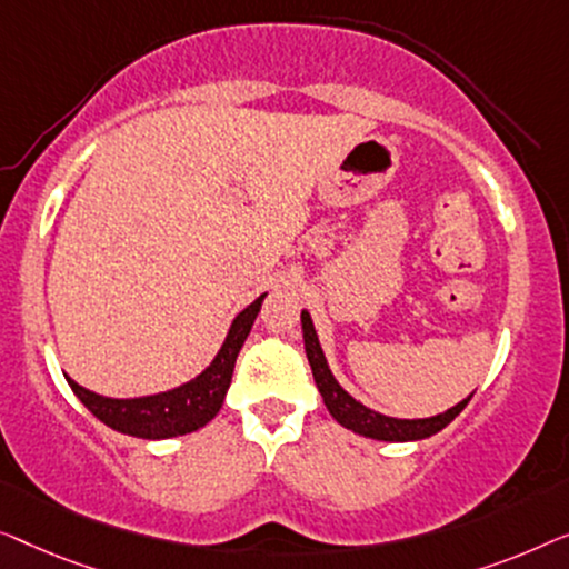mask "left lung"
Returning a JSON list of instances; mask_svg holds the SVG:
<instances>
[{
	"instance_id": "1",
	"label": "left lung",
	"mask_w": 569,
	"mask_h": 569,
	"mask_svg": "<svg viewBox=\"0 0 569 569\" xmlns=\"http://www.w3.org/2000/svg\"><path fill=\"white\" fill-rule=\"evenodd\" d=\"M301 330H303V348H307L311 373H315V383L319 395H322L327 412H330L342 428L353 430L358 436L373 438V441H391V443L422 441V438H430L436 436L438 430H443L448 422H451L456 415L469 405L471 395L463 397L459 405L448 407L446 412L433 415V418H412V420L389 418V415L376 412L363 402H358L353 395H348V391L340 387V381L335 379L332 368L325 358L322 342H319V335L315 330V322H311V315L307 309H301Z\"/></svg>"
}]
</instances>
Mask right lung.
Wrapping results in <instances>:
<instances>
[{
	"label": "right lung",
	"mask_w": 569,
	"mask_h": 569,
	"mask_svg": "<svg viewBox=\"0 0 569 569\" xmlns=\"http://www.w3.org/2000/svg\"><path fill=\"white\" fill-rule=\"evenodd\" d=\"M266 296L268 293H260L250 307H244L231 319L227 338H223L213 361L180 387L126 399L84 389L71 376H67L69 387L94 418L123 436L143 438V441H164V438L196 433L219 415L223 399H227L231 373H234L237 356L260 315Z\"/></svg>",
	"instance_id": "1"
}]
</instances>
